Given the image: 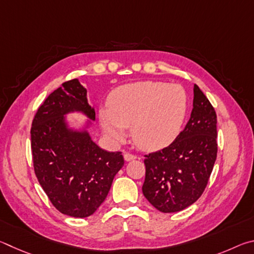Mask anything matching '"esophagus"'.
Wrapping results in <instances>:
<instances>
[{
  "label": "esophagus",
  "instance_id": "obj_1",
  "mask_svg": "<svg viewBox=\"0 0 254 254\" xmlns=\"http://www.w3.org/2000/svg\"><path fill=\"white\" fill-rule=\"evenodd\" d=\"M137 157L135 156V155H131V154H125L124 155V159L126 162H130V161H134V159H136Z\"/></svg>",
  "mask_w": 254,
  "mask_h": 254
}]
</instances>
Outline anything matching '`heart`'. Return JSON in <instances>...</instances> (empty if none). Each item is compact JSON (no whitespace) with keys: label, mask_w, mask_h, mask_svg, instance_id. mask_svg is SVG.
<instances>
[{"label":"heart","mask_w":254,"mask_h":254,"mask_svg":"<svg viewBox=\"0 0 254 254\" xmlns=\"http://www.w3.org/2000/svg\"><path fill=\"white\" fill-rule=\"evenodd\" d=\"M188 110V93L180 84L139 81L115 89L109 109H101L99 118L110 139L123 140L125 127H131L130 136L137 147L155 152L177 138Z\"/></svg>","instance_id":"b5f03b06"}]
</instances>
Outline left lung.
I'll return each instance as SVG.
<instances>
[{
    "mask_svg": "<svg viewBox=\"0 0 254 254\" xmlns=\"http://www.w3.org/2000/svg\"><path fill=\"white\" fill-rule=\"evenodd\" d=\"M216 114L196 84L193 109L183 131L173 143L146 155L143 194L163 213L180 212L205 190L217 154Z\"/></svg>",
    "mask_w": 254,
    "mask_h": 254,
    "instance_id": "1",
    "label": "left lung"
}]
</instances>
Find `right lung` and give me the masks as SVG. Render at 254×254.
I'll use <instances>...</instances> for the list:
<instances>
[{"mask_svg": "<svg viewBox=\"0 0 254 254\" xmlns=\"http://www.w3.org/2000/svg\"><path fill=\"white\" fill-rule=\"evenodd\" d=\"M71 113H80L87 119L74 127L67 118ZM95 120V108L78 79L64 82L50 93L33 119L31 148L35 175L62 214H93L124 166L122 153L107 152L92 140L89 128Z\"/></svg>", "mask_w": 254, "mask_h": 254, "instance_id": "add662e5", "label": "right lung"}]
</instances>
